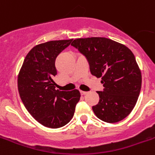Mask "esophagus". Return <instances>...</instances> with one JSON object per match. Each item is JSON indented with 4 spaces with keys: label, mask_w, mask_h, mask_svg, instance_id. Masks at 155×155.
I'll use <instances>...</instances> for the list:
<instances>
[{
    "label": "esophagus",
    "mask_w": 155,
    "mask_h": 155,
    "mask_svg": "<svg viewBox=\"0 0 155 155\" xmlns=\"http://www.w3.org/2000/svg\"><path fill=\"white\" fill-rule=\"evenodd\" d=\"M80 93H81V95H86V94H87L88 92H85V91H80Z\"/></svg>",
    "instance_id": "1"
}]
</instances>
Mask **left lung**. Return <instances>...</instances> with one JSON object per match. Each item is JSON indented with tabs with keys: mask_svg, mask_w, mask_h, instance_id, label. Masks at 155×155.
I'll return each mask as SVG.
<instances>
[{
	"mask_svg": "<svg viewBox=\"0 0 155 155\" xmlns=\"http://www.w3.org/2000/svg\"><path fill=\"white\" fill-rule=\"evenodd\" d=\"M71 45L87 59L92 75L102 78L104 89L92 106L95 115L108 123L126 118L136 104L141 73L132 52L125 45L105 37L73 40Z\"/></svg>",
	"mask_w": 155,
	"mask_h": 155,
	"instance_id": "left-lung-1",
	"label": "left lung"
}]
</instances>
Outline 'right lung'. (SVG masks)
Listing matches in <instances>:
<instances>
[{
    "mask_svg": "<svg viewBox=\"0 0 155 155\" xmlns=\"http://www.w3.org/2000/svg\"><path fill=\"white\" fill-rule=\"evenodd\" d=\"M73 40H52L37 45L26 56L17 78L21 99L29 113L43 126L58 128L72 119L80 92L56 90L57 56Z\"/></svg>",
    "mask_w": 155,
    "mask_h": 155,
    "instance_id": "obj_1",
    "label": "right lung"
}]
</instances>
